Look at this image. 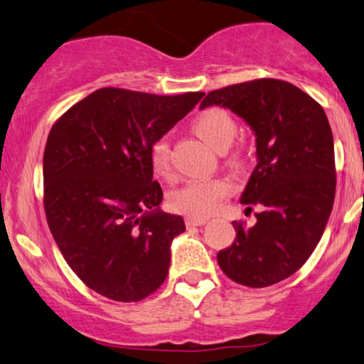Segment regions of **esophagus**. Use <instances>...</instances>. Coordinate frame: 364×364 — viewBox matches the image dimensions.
<instances>
[{"label": "esophagus", "instance_id": "obj_1", "mask_svg": "<svg viewBox=\"0 0 364 364\" xmlns=\"http://www.w3.org/2000/svg\"><path fill=\"white\" fill-rule=\"evenodd\" d=\"M208 220L206 218H186V226L191 228V226H203L206 225Z\"/></svg>", "mask_w": 364, "mask_h": 364}]
</instances>
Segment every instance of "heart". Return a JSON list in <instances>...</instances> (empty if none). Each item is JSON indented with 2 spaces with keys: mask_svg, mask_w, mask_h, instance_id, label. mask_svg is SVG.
<instances>
[{
  "mask_svg": "<svg viewBox=\"0 0 364 364\" xmlns=\"http://www.w3.org/2000/svg\"><path fill=\"white\" fill-rule=\"evenodd\" d=\"M193 129L203 141L225 151L236 134V123L230 113L221 108H206L193 121ZM149 163L159 176H171V146L168 138H158L149 148ZM235 191V185L228 178L190 179L169 195V205L174 211L191 218L215 215Z\"/></svg>",
  "mask_w": 364,
  "mask_h": 364,
  "instance_id": "b5f03b06",
  "label": "heart"
}]
</instances>
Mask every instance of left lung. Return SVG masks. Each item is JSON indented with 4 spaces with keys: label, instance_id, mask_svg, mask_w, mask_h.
I'll use <instances>...</instances> for the list:
<instances>
[{
    "label": "left lung",
    "instance_id": "obj_1",
    "mask_svg": "<svg viewBox=\"0 0 364 364\" xmlns=\"http://www.w3.org/2000/svg\"><path fill=\"white\" fill-rule=\"evenodd\" d=\"M230 108L256 134V164L241 203L256 225L232 221L236 238L218 253L228 278L250 288L287 279L321 240L336 191L333 133L318 101L288 81L259 77L210 91L201 108Z\"/></svg>",
    "mask_w": 364,
    "mask_h": 364
}]
</instances>
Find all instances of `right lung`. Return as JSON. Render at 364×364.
<instances>
[{"instance_id": "add662e5", "label": "right lung", "mask_w": 364, "mask_h": 364, "mask_svg": "<svg viewBox=\"0 0 364 364\" xmlns=\"http://www.w3.org/2000/svg\"><path fill=\"white\" fill-rule=\"evenodd\" d=\"M205 93L158 96L101 88L53 124L43 156V205L63 258L86 287L141 301L166 279L181 216L159 210L149 148Z\"/></svg>"}]
</instances>
